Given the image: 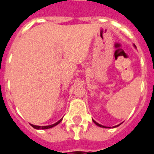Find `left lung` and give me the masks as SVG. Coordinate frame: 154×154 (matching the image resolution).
Wrapping results in <instances>:
<instances>
[{"label":"left lung","mask_w":154,"mask_h":154,"mask_svg":"<svg viewBox=\"0 0 154 154\" xmlns=\"http://www.w3.org/2000/svg\"><path fill=\"white\" fill-rule=\"evenodd\" d=\"M133 46H134V47H135V48H136V46H135V45H134V44H133ZM93 120V122L95 123V124H96V125H97V126H99V127H100V128H110V127H106V126H103V125H100V124H99V123H97V122H96V121H95V120ZM120 125H121V124H120ZM120 125H116V126H113L112 128H116V127H118V126Z\"/></svg>","instance_id":"obj_1"}]
</instances>
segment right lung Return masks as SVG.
Listing matches in <instances>:
<instances>
[{
	"mask_svg": "<svg viewBox=\"0 0 154 154\" xmlns=\"http://www.w3.org/2000/svg\"><path fill=\"white\" fill-rule=\"evenodd\" d=\"M62 120L63 119H60V120H58V122L54 123V124H53V125H46V126H38V125H32V124H30V125L33 127V128H34L35 129H47V128H53V127H54V126H56L57 125H58L59 123L62 121Z\"/></svg>",
	"mask_w": 154,
	"mask_h": 154,
	"instance_id": "obj_1",
	"label": "right lung"
}]
</instances>
